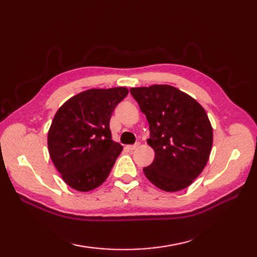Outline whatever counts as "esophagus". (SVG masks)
I'll use <instances>...</instances> for the list:
<instances>
[{
    "mask_svg": "<svg viewBox=\"0 0 257 257\" xmlns=\"http://www.w3.org/2000/svg\"><path fill=\"white\" fill-rule=\"evenodd\" d=\"M139 146H140V144H136V145H133V146H128L127 148H128L130 151H134V150H136V149H138Z\"/></svg>",
    "mask_w": 257,
    "mask_h": 257,
    "instance_id": "1",
    "label": "esophagus"
}]
</instances>
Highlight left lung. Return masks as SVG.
Instances as JSON below:
<instances>
[{"instance_id":"1","label":"left lung","mask_w":257,"mask_h":257,"mask_svg":"<svg viewBox=\"0 0 257 257\" xmlns=\"http://www.w3.org/2000/svg\"><path fill=\"white\" fill-rule=\"evenodd\" d=\"M130 92L148 120L147 143L155 150L145 176L166 192L188 188L203 171L212 149L213 129L204 108L170 85L133 87Z\"/></svg>"}]
</instances>
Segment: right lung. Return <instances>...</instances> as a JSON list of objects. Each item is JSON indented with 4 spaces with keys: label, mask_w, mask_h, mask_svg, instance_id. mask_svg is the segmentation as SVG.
Returning <instances> with one entry per match:
<instances>
[{
    "label": "right lung",
    "mask_w": 257,
    "mask_h": 257,
    "mask_svg": "<svg viewBox=\"0 0 257 257\" xmlns=\"http://www.w3.org/2000/svg\"><path fill=\"white\" fill-rule=\"evenodd\" d=\"M128 92L125 87L90 88L70 97L56 111L47 135L48 152L72 189L88 192L109 176L122 151L111 139L109 121Z\"/></svg>",
    "instance_id": "1"
}]
</instances>
